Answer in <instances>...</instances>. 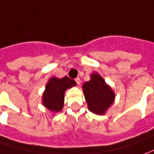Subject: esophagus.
I'll return each mask as SVG.
<instances>
[{
    "instance_id": "obj_1",
    "label": "esophagus",
    "mask_w": 154,
    "mask_h": 154,
    "mask_svg": "<svg viewBox=\"0 0 154 154\" xmlns=\"http://www.w3.org/2000/svg\"><path fill=\"white\" fill-rule=\"evenodd\" d=\"M75 81H76V82H77V85H80L81 79H80V78H79V77H77V78L75 79Z\"/></svg>"
}]
</instances>
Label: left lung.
Returning <instances> with one entry per match:
<instances>
[{
  "instance_id": "left-lung-1",
  "label": "left lung",
  "mask_w": 154,
  "mask_h": 154,
  "mask_svg": "<svg viewBox=\"0 0 154 154\" xmlns=\"http://www.w3.org/2000/svg\"><path fill=\"white\" fill-rule=\"evenodd\" d=\"M85 99L89 110L96 114H104L108 107L113 103L115 95L99 74L91 75V80L82 86Z\"/></svg>"
}]
</instances>
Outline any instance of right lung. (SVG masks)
I'll return each instance as SVG.
<instances>
[{
    "mask_svg": "<svg viewBox=\"0 0 154 154\" xmlns=\"http://www.w3.org/2000/svg\"><path fill=\"white\" fill-rule=\"evenodd\" d=\"M76 84V82L68 77H62V79L57 77L51 78L46 86V90L43 93V105L52 112L61 111L64 103L65 91Z\"/></svg>",
    "mask_w": 154,
    "mask_h": 154,
    "instance_id": "obj_1",
    "label": "right lung"
}]
</instances>
